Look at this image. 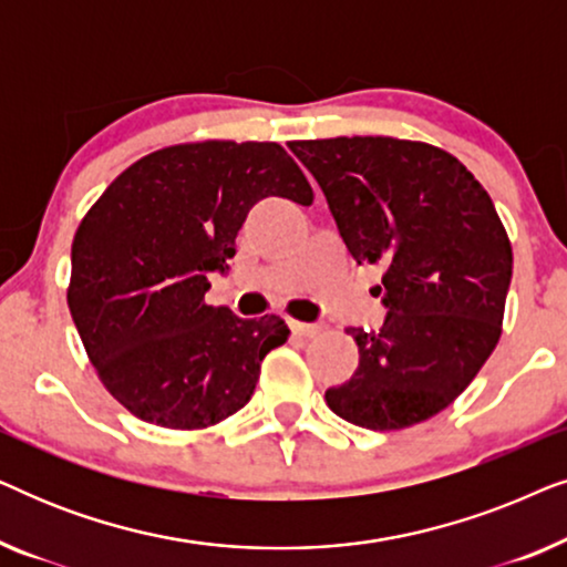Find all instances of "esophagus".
<instances>
[{
	"mask_svg": "<svg viewBox=\"0 0 567 567\" xmlns=\"http://www.w3.org/2000/svg\"><path fill=\"white\" fill-rule=\"evenodd\" d=\"M289 328H291L293 336H301V338L317 336V332H320V324H315V322H299V320H289Z\"/></svg>",
	"mask_w": 567,
	"mask_h": 567,
	"instance_id": "obj_1",
	"label": "esophagus"
}]
</instances>
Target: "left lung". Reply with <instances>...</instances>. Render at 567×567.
I'll return each instance as SVG.
<instances>
[{
  "mask_svg": "<svg viewBox=\"0 0 567 567\" xmlns=\"http://www.w3.org/2000/svg\"><path fill=\"white\" fill-rule=\"evenodd\" d=\"M359 262H382L386 317L348 328L359 369L324 402L398 431L452 405L501 338L514 252L491 196L452 154L390 136L291 142Z\"/></svg>",
  "mask_w": 567,
  "mask_h": 567,
  "instance_id": "8db88e82",
  "label": "left lung"
}]
</instances>
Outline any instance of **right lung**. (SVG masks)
<instances>
[{"instance_id":"add662e5","label":"right lung","mask_w":567,"mask_h":567,"mask_svg":"<svg viewBox=\"0 0 567 567\" xmlns=\"http://www.w3.org/2000/svg\"><path fill=\"white\" fill-rule=\"evenodd\" d=\"M262 198H315L281 144H177L123 169L76 229L69 312L107 392L142 421L193 431L235 415L289 338L281 317L204 299Z\"/></svg>"}]
</instances>
